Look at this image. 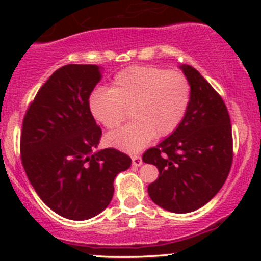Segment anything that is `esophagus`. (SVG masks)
Returning <instances> with one entry per match:
<instances>
[{
	"label": "esophagus",
	"instance_id": "1",
	"mask_svg": "<svg viewBox=\"0 0 261 261\" xmlns=\"http://www.w3.org/2000/svg\"><path fill=\"white\" fill-rule=\"evenodd\" d=\"M131 160H133L134 167H140V165L143 164V159H141V156H139V155H133V156H131Z\"/></svg>",
	"mask_w": 261,
	"mask_h": 261
}]
</instances>
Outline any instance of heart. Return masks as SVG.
<instances>
[{
	"label": "heart",
	"mask_w": 261,
	"mask_h": 261,
	"mask_svg": "<svg viewBox=\"0 0 261 261\" xmlns=\"http://www.w3.org/2000/svg\"><path fill=\"white\" fill-rule=\"evenodd\" d=\"M191 84L184 74L158 67L135 65L115 75L111 88H97L88 107L94 120L114 130L126 118L130 123L106 136L109 145L135 152L154 138L174 133L191 103Z\"/></svg>",
	"instance_id": "1"
}]
</instances>
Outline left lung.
<instances>
[{
    "mask_svg": "<svg viewBox=\"0 0 261 261\" xmlns=\"http://www.w3.org/2000/svg\"><path fill=\"white\" fill-rule=\"evenodd\" d=\"M191 84V103L179 127L143 162L159 170L147 193L167 211L188 213L201 208L222 188L232 165V130L225 102L197 69L180 65Z\"/></svg>",
    "mask_w": 261,
    "mask_h": 261,
    "instance_id": "left-lung-1",
    "label": "left lung"
}]
</instances>
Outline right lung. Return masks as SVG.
Instances as JSON below:
<instances>
[{"label": "right lung", "instance_id": "obj_1", "mask_svg": "<svg viewBox=\"0 0 261 261\" xmlns=\"http://www.w3.org/2000/svg\"><path fill=\"white\" fill-rule=\"evenodd\" d=\"M102 80L93 64L55 70L36 93L22 121L20 151L26 175L41 201L75 221L101 213L114 196V180L131 158L114 147L94 152L102 130L88 107Z\"/></svg>", "mask_w": 261, "mask_h": 261}]
</instances>
